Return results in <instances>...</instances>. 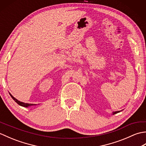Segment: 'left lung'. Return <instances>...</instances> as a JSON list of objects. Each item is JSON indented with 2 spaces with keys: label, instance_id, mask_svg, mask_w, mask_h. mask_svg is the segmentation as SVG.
I'll return each instance as SVG.
<instances>
[{
  "label": "left lung",
  "instance_id": "8db88e82",
  "mask_svg": "<svg viewBox=\"0 0 146 146\" xmlns=\"http://www.w3.org/2000/svg\"><path fill=\"white\" fill-rule=\"evenodd\" d=\"M120 111H115V112H113V114H115V113H119V112H120Z\"/></svg>",
  "mask_w": 146,
  "mask_h": 146
}]
</instances>
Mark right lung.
Listing matches in <instances>:
<instances>
[{
	"label": "right lung",
	"mask_w": 146,
	"mask_h": 146,
	"mask_svg": "<svg viewBox=\"0 0 146 146\" xmlns=\"http://www.w3.org/2000/svg\"><path fill=\"white\" fill-rule=\"evenodd\" d=\"M11 97L12 98V99L16 102V103L17 104H19V105H21V106H23V107H29V106H32V105H35V104H26V103H24V102H21L20 101H19L18 100H17L16 98H15L13 96H12L11 94H10Z\"/></svg>",
	"instance_id": "obj_1"
}]
</instances>
